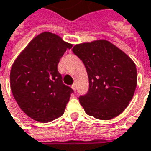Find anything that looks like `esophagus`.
Here are the masks:
<instances>
[{
  "mask_svg": "<svg viewBox=\"0 0 151 151\" xmlns=\"http://www.w3.org/2000/svg\"><path fill=\"white\" fill-rule=\"evenodd\" d=\"M72 88H73V91H76V89H77V86H76L75 83H74V84H73V85H72Z\"/></svg>",
  "mask_w": 151,
  "mask_h": 151,
  "instance_id": "1",
  "label": "esophagus"
}]
</instances>
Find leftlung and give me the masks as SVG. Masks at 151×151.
Here are the masks:
<instances>
[{
  "label": "left lung",
  "mask_w": 151,
  "mask_h": 151,
  "mask_svg": "<svg viewBox=\"0 0 151 151\" xmlns=\"http://www.w3.org/2000/svg\"><path fill=\"white\" fill-rule=\"evenodd\" d=\"M72 50L83 62L89 78V90L78 98L85 112L101 120L119 115L137 87L134 62L106 40L77 44Z\"/></svg>",
  "instance_id": "obj_1"
}]
</instances>
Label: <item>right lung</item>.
I'll return each mask as SVG.
<instances>
[{
    "label": "right lung",
    "instance_id": "add662e5",
    "mask_svg": "<svg viewBox=\"0 0 151 151\" xmlns=\"http://www.w3.org/2000/svg\"><path fill=\"white\" fill-rule=\"evenodd\" d=\"M73 45L50 32L32 40L14 62L10 88L17 104L28 117L47 123L63 115L73 91L58 71L60 58Z\"/></svg>",
    "mask_w": 151,
    "mask_h": 151
}]
</instances>
